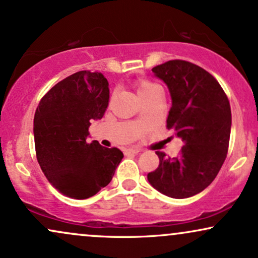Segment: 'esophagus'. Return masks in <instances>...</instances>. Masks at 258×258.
Wrapping results in <instances>:
<instances>
[{"mask_svg": "<svg viewBox=\"0 0 258 258\" xmlns=\"http://www.w3.org/2000/svg\"><path fill=\"white\" fill-rule=\"evenodd\" d=\"M139 152H141V148H139V147H129V148H125V153H133V154H135V153H139Z\"/></svg>", "mask_w": 258, "mask_h": 258, "instance_id": "1", "label": "esophagus"}]
</instances>
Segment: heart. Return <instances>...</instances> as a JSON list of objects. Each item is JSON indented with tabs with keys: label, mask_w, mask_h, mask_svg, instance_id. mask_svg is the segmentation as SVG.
Here are the masks:
<instances>
[{
	"label": "heart",
	"mask_w": 258,
	"mask_h": 258,
	"mask_svg": "<svg viewBox=\"0 0 258 258\" xmlns=\"http://www.w3.org/2000/svg\"><path fill=\"white\" fill-rule=\"evenodd\" d=\"M157 90H160L159 87L150 81H141L140 83L138 84V94L142 100L146 99L147 96L151 95V94L156 93Z\"/></svg>",
	"instance_id": "obj_1"
}]
</instances>
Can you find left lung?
Segmentation results:
<instances>
[{"label":"left lung","mask_w":258,"mask_h":258,"mask_svg":"<svg viewBox=\"0 0 258 258\" xmlns=\"http://www.w3.org/2000/svg\"><path fill=\"white\" fill-rule=\"evenodd\" d=\"M171 96L166 126L183 141L181 154L166 158L147 175L162 195L175 199L198 195L215 180L225 162L231 136L229 101L220 83L195 63L171 60L152 69Z\"/></svg>","instance_id":"obj_1"}]
</instances>
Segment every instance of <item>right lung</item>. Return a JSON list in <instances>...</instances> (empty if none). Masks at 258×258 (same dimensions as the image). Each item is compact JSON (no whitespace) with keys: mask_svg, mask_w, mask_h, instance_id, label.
<instances>
[{"mask_svg":"<svg viewBox=\"0 0 258 258\" xmlns=\"http://www.w3.org/2000/svg\"><path fill=\"white\" fill-rule=\"evenodd\" d=\"M108 82L100 72L80 71L55 84L33 118L36 156L54 188L74 199L95 196L111 182L123 153L88 144L90 122L104 117Z\"/></svg>","mask_w":258,"mask_h":258,"instance_id":"obj_1","label":"right lung"}]
</instances>
